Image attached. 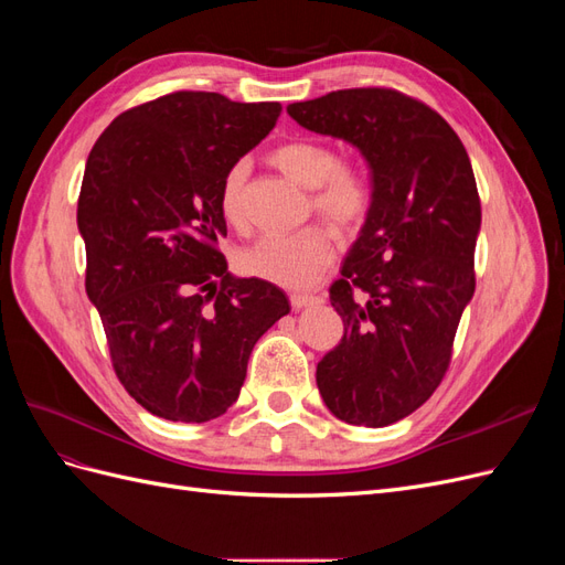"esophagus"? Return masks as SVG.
Listing matches in <instances>:
<instances>
[{
    "label": "esophagus",
    "instance_id": "obj_1",
    "mask_svg": "<svg viewBox=\"0 0 565 565\" xmlns=\"http://www.w3.org/2000/svg\"><path fill=\"white\" fill-rule=\"evenodd\" d=\"M289 301H292L295 309H306V306L322 303L324 297H320V295H306V292H295L292 297H289Z\"/></svg>",
    "mask_w": 565,
    "mask_h": 565
}]
</instances>
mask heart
<instances>
[{
    "mask_svg": "<svg viewBox=\"0 0 565 565\" xmlns=\"http://www.w3.org/2000/svg\"><path fill=\"white\" fill-rule=\"evenodd\" d=\"M270 162L285 177L311 188L313 212L337 231H355L372 207V183L363 169L341 162L330 143L297 139L270 152ZM247 160L233 162L218 185V210L226 224L243 231L247 210ZM334 245L322 228L309 226L292 235H266L237 256V266L254 278L282 287L311 285L332 264Z\"/></svg>",
    "mask_w": 565,
    "mask_h": 565,
    "instance_id": "obj_1",
    "label": "heart"
}]
</instances>
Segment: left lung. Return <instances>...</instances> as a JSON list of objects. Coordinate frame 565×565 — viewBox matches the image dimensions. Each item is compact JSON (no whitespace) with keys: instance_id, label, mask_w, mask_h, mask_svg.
I'll return each mask as SVG.
<instances>
[{"instance_id":"obj_1","label":"left lung","mask_w":565,"mask_h":565,"mask_svg":"<svg viewBox=\"0 0 565 565\" xmlns=\"http://www.w3.org/2000/svg\"><path fill=\"white\" fill-rule=\"evenodd\" d=\"M287 113L370 164L372 207L330 287L344 337L316 382L337 419L380 429L429 401L450 365L476 289L473 169L446 119L396 89H339Z\"/></svg>"}]
</instances>
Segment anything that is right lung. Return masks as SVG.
Segmentation results:
<instances>
[{"label": "right lung", "instance_id": "add662e5", "mask_svg": "<svg viewBox=\"0 0 565 565\" xmlns=\"http://www.w3.org/2000/svg\"><path fill=\"white\" fill-rule=\"evenodd\" d=\"M280 110L174 92L117 115L89 152L77 200L84 285L117 380L162 419L224 415L254 344L289 313L280 287L231 276L218 249L221 179Z\"/></svg>", "mask_w": 565, "mask_h": 565}]
</instances>
